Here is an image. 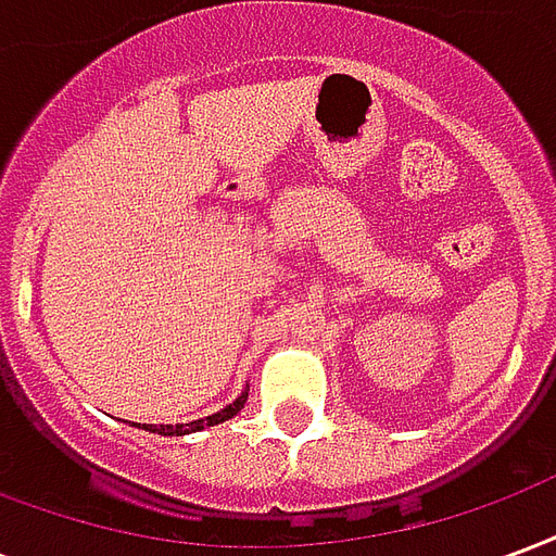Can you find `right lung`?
Returning a JSON list of instances; mask_svg holds the SVG:
<instances>
[{"label": "right lung", "instance_id": "obj_1", "mask_svg": "<svg viewBox=\"0 0 556 556\" xmlns=\"http://www.w3.org/2000/svg\"><path fill=\"white\" fill-rule=\"evenodd\" d=\"M247 393H250V387L243 390L241 396L229 402L226 408H219L217 414H211V417L193 419V422H175V426H151V422H130V426H137V429H146L151 434H160V438H181V434H193V431H202L207 426H219V422H226L235 414H241V408L247 405Z\"/></svg>", "mask_w": 556, "mask_h": 556}]
</instances>
